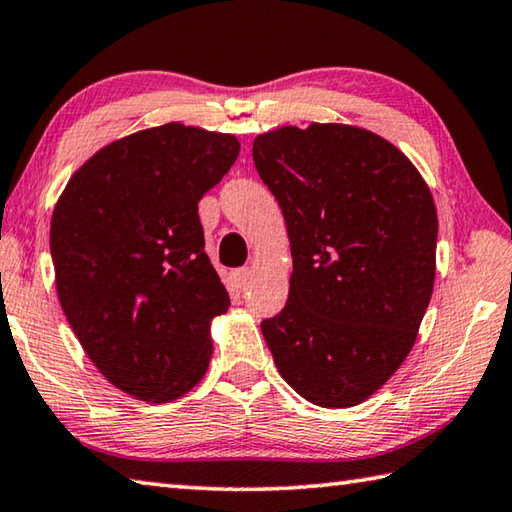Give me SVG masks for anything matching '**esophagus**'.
Segmentation results:
<instances>
[{"mask_svg": "<svg viewBox=\"0 0 512 512\" xmlns=\"http://www.w3.org/2000/svg\"><path fill=\"white\" fill-rule=\"evenodd\" d=\"M230 280H232V284H235L237 288L246 286L248 280H250V268H237V271L230 273Z\"/></svg>", "mask_w": 512, "mask_h": 512, "instance_id": "esophagus-1", "label": "esophagus"}]
</instances>
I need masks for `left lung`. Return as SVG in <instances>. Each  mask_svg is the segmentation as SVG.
Wrapping results in <instances>:
<instances>
[{
    "label": "left lung",
    "instance_id": "8db88e82",
    "mask_svg": "<svg viewBox=\"0 0 512 512\" xmlns=\"http://www.w3.org/2000/svg\"><path fill=\"white\" fill-rule=\"evenodd\" d=\"M253 161L282 208L293 273L262 322L282 378L313 405L353 407L403 365L430 304L439 219L407 156L369 129L286 125Z\"/></svg>",
    "mask_w": 512,
    "mask_h": 512
}]
</instances>
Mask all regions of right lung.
Masks as SVG:
<instances>
[{
  "instance_id": "right-lung-1",
  "label": "right lung",
  "mask_w": 512,
  "mask_h": 512,
  "mask_svg": "<svg viewBox=\"0 0 512 512\" xmlns=\"http://www.w3.org/2000/svg\"><path fill=\"white\" fill-rule=\"evenodd\" d=\"M237 156L232 134L150 127L98 150L55 203L62 311L100 374L138 401H176L208 371L210 322L230 297L197 203Z\"/></svg>"
}]
</instances>
